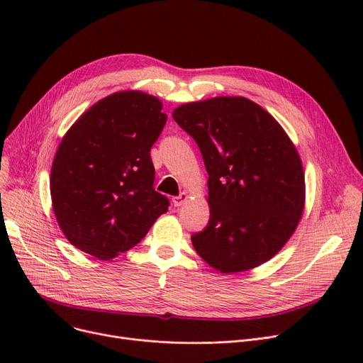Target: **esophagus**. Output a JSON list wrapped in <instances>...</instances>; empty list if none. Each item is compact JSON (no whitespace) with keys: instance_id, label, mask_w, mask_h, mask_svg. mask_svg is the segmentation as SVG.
Here are the masks:
<instances>
[{"instance_id":"esophagus-1","label":"esophagus","mask_w":363,"mask_h":363,"mask_svg":"<svg viewBox=\"0 0 363 363\" xmlns=\"http://www.w3.org/2000/svg\"><path fill=\"white\" fill-rule=\"evenodd\" d=\"M186 200H188V194H186V193H181L179 196L172 199V203H174L175 207H179V206H182Z\"/></svg>"}]
</instances>
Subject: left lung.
I'll list each match as a JSON object with an SVG mask.
<instances>
[{
	"label": "left lung",
	"instance_id": "1",
	"mask_svg": "<svg viewBox=\"0 0 363 363\" xmlns=\"http://www.w3.org/2000/svg\"><path fill=\"white\" fill-rule=\"evenodd\" d=\"M172 116L197 143L208 175L211 218L191 235L196 252L223 274L268 262L304 207L303 166L287 133L244 97L186 103Z\"/></svg>",
	"mask_w": 363,
	"mask_h": 363
}]
</instances>
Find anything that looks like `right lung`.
<instances>
[{
	"label": "right lung",
	"instance_id": "right-lung-1",
	"mask_svg": "<svg viewBox=\"0 0 363 363\" xmlns=\"http://www.w3.org/2000/svg\"><path fill=\"white\" fill-rule=\"evenodd\" d=\"M167 116L141 91L94 104L63 137L51 167L52 208L79 250L113 259L137 245L169 200L157 193L150 150Z\"/></svg>",
	"mask_w": 363,
	"mask_h": 363
}]
</instances>
